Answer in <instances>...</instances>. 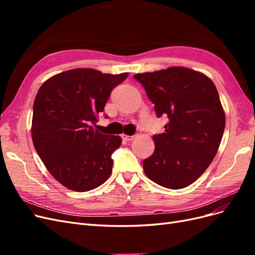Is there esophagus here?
<instances>
[{
	"label": "esophagus",
	"instance_id": "1",
	"mask_svg": "<svg viewBox=\"0 0 255 255\" xmlns=\"http://www.w3.org/2000/svg\"><path fill=\"white\" fill-rule=\"evenodd\" d=\"M121 138H122L123 140L129 141V140H132V139H133L134 136H129V135H127V134H121Z\"/></svg>",
	"mask_w": 255,
	"mask_h": 255
}]
</instances>
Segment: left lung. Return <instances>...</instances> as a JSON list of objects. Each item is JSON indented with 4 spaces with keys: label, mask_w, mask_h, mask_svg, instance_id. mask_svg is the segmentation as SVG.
I'll use <instances>...</instances> for the list:
<instances>
[{
    "label": "left lung",
    "mask_w": 255,
    "mask_h": 255,
    "mask_svg": "<svg viewBox=\"0 0 255 255\" xmlns=\"http://www.w3.org/2000/svg\"><path fill=\"white\" fill-rule=\"evenodd\" d=\"M157 117L169 122L153 136L155 150L143 159L146 176L160 186L181 189L194 183L218 151L226 116L218 91L203 73L184 67L138 73Z\"/></svg>",
    "instance_id": "1"
}]
</instances>
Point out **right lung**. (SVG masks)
Segmentation results:
<instances>
[{"instance_id":"add662e5","label":"right lung","mask_w":255,"mask_h":255,"mask_svg":"<svg viewBox=\"0 0 255 255\" xmlns=\"http://www.w3.org/2000/svg\"><path fill=\"white\" fill-rule=\"evenodd\" d=\"M128 73L103 74L95 69H73L45 81L33 110L32 139L49 172L74 191L102 185L113 170V152L121 138L94 129L112 90Z\"/></svg>"}]
</instances>
